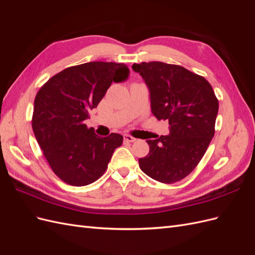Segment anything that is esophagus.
<instances>
[{
	"label": "esophagus",
	"mask_w": 255,
	"mask_h": 255,
	"mask_svg": "<svg viewBox=\"0 0 255 255\" xmlns=\"http://www.w3.org/2000/svg\"><path fill=\"white\" fill-rule=\"evenodd\" d=\"M123 138H125V141H127V142H135L136 141V138H134L130 135H125L123 136Z\"/></svg>",
	"instance_id": "1"
}]
</instances>
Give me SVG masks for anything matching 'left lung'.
Returning <instances> with one entry per match:
<instances>
[{"instance_id":"1","label":"left lung","mask_w":255,"mask_h":255,"mask_svg":"<svg viewBox=\"0 0 255 255\" xmlns=\"http://www.w3.org/2000/svg\"><path fill=\"white\" fill-rule=\"evenodd\" d=\"M132 68L150 90L152 114L168 120L170 128L169 135L146 140L150 151L139 158V167L160 183L181 181L197 167L214 137L218 99L203 76L182 66L150 61Z\"/></svg>"}]
</instances>
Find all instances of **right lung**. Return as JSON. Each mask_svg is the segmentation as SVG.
Listing matches in <instances>:
<instances>
[{"instance_id": "1", "label": "right lung", "mask_w": 255, "mask_h": 255, "mask_svg": "<svg viewBox=\"0 0 255 255\" xmlns=\"http://www.w3.org/2000/svg\"><path fill=\"white\" fill-rule=\"evenodd\" d=\"M125 64L91 61L66 68L37 92L32 127L53 172L72 186L96 182L106 171L123 137L96 135L84 121L96 109L113 82L126 81Z\"/></svg>"}]
</instances>
